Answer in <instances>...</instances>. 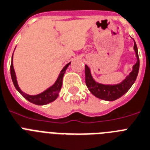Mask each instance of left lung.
<instances>
[{
	"mask_svg": "<svg viewBox=\"0 0 150 150\" xmlns=\"http://www.w3.org/2000/svg\"><path fill=\"white\" fill-rule=\"evenodd\" d=\"M134 49L136 52L137 61L136 64L133 66L132 71L120 84H115V85H105V84H99V83L96 82L91 76V70H90L89 67L85 65L86 85L95 97L104 100L113 101V100H115L119 97H122L131 88V86L133 85L136 80L138 71H139V67H140V59H139V56H138L137 47L135 41Z\"/></svg>",
	"mask_w": 150,
	"mask_h": 150,
	"instance_id": "1",
	"label": "left lung"
}]
</instances>
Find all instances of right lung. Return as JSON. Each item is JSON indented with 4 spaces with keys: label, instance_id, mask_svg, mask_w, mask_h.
Wrapping results in <instances>:
<instances>
[{
    "label": "right lung",
    "instance_id": "obj_1",
    "mask_svg": "<svg viewBox=\"0 0 150 150\" xmlns=\"http://www.w3.org/2000/svg\"><path fill=\"white\" fill-rule=\"evenodd\" d=\"M70 63H71V62L68 63V64L62 69V71H61L60 73H59V77H58V79H57V81L54 83L53 85H52L50 88H49L48 89H47L46 91H44L43 93H40V94L35 95V96H32V95H28L26 94V93H23V91L20 90V88H19V86H18L17 84V81H16V77L15 71H14L13 69V57L12 62H11V66H10L11 79H12V81L13 82L14 86H15L16 89L19 91L23 97H25V98L27 100H28L29 102L32 103L34 104H36V105H45V104L50 103L54 101V100L57 98V97L59 96V91H60L61 88H62V78H63V75H64V73L65 71H66V69L68 68V66H69Z\"/></svg>",
    "mask_w": 150,
    "mask_h": 150
}]
</instances>
